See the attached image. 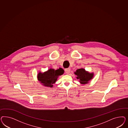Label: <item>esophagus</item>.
Segmentation results:
<instances>
[{"mask_svg": "<svg viewBox=\"0 0 128 128\" xmlns=\"http://www.w3.org/2000/svg\"><path fill=\"white\" fill-rule=\"evenodd\" d=\"M65 72H66V74H69L70 73V68H66L65 70Z\"/></svg>", "mask_w": 128, "mask_h": 128, "instance_id": "1", "label": "esophagus"}]
</instances>
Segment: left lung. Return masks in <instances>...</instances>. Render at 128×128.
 <instances>
[{
    "instance_id": "1",
    "label": "left lung",
    "mask_w": 128,
    "mask_h": 128,
    "mask_svg": "<svg viewBox=\"0 0 128 128\" xmlns=\"http://www.w3.org/2000/svg\"><path fill=\"white\" fill-rule=\"evenodd\" d=\"M78 77L76 78L79 80V82L82 84H86L88 83L90 80L92 79L93 76V73H89L86 72L84 69L80 68L74 72Z\"/></svg>"
}]
</instances>
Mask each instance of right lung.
<instances>
[{"mask_svg": "<svg viewBox=\"0 0 128 128\" xmlns=\"http://www.w3.org/2000/svg\"><path fill=\"white\" fill-rule=\"evenodd\" d=\"M63 73L64 70L62 68H59L57 70L50 68L44 73L39 72L38 78L39 81L43 84V85L52 87V84L56 81L58 76L62 75Z\"/></svg>", "mask_w": 128, "mask_h": 128, "instance_id": "add662e5", "label": "right lung"}]
</instances>
